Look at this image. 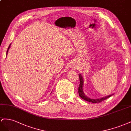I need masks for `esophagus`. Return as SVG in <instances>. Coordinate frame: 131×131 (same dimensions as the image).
I'll list each match as a JSON object with an SVG mask.
<instances>
[{
	"mask_svg": "<svg viewBox=\"0 0 131 131\" xmlns=\"http://www.w3.org/2000/svg\"><path fill=\"white\" fill-rule=\"evenodd\" d=\"M70 68L74 69H77L78 68V63H77L75 61H73V62H71V64H70Z\"/></svg>",
	"mask_w": 131,
	"mask_h": 131,
	"instance_id": "34e87169",
	"label": "esophagus"
}]
</instances>
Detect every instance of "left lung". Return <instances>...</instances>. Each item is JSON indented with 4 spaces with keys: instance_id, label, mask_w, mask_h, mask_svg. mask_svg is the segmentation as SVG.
<instances>
[{
    "instance_id": "1",
    "label": "left lung",
    "mask_w": 131,
    "mask_h": 131,
    "mask_svg": "<svg viewBox=\"0 0 131 131\" xmlns=\"http://www.w3.org/2000/svg\"><path fill=\"white\" fill-rule=\"evenodd\" d=\"M78 76H79V78H80V85H79V87H78V94H79V95L81 98L82 99H84V100L87 101V102H91V103H98L102 102V101L109 98V97H110L111 95H114V94H111V95L104 96L101 98H98V99H92V98H89L88 96L85 95V94H84V93L83 92V84H84L83 82L84 81H83V76H82L81 74H78Z\"/></svg>"
}]
</instances>
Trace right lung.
Listing matches in <instances>:
<instances>
[{
    "label": "right lung",
    "mask_w": 131,
    "mask_h": 131,
    "mask_svg": "<svg viewBox=\"0 0 131 131\" xmlns=\"http://www.w3.org/2000/svg\"><path fill=\"white\" fill-rule=\"evenodd\" d=\"M11 44H10V46H9V47H8V49H7V51H6V56H7V53H8V51H9V49H10V46H11Z\"/></svg>",
    "instance_id": "obj_1"
}]
</instances>
